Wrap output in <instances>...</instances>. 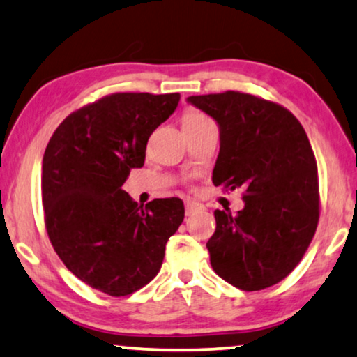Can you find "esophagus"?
Segmentation results:
<instances>
[{
    "mask_svg": "<svg viewBox=\"0 0 357 357\" xmlns=\"http://www.w3.org/2000/svg\"><path fill=\"white\" fill-rule=\"evenodd\" d=\"M202 206L199 202H194V201H186L184 202V208H186V215H191L196 211H199Z\"/></svg>",
    "mask_w": 357,
    "mask_h": 357,
    "instance_id": "obj_1",
    "label": "esophagus"
}]
</instances>
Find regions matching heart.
<instances>
[{
    "mask_svg": "<svg viewBox=\"0 0 357 357\" xmlns=\"http://www.w3.org/2000/svg\"><path fill=\"white\" fill-rule=\"evenodd\" d=\"M211 122L208 119L204 116L202 112L194 111V109H189V111L184 112V116L181 119L183 129H189V127H196V126H202V123Z\"/></svg>",
    "mask_w": 357,
    "mask_h": 357,
    "instance_id": "1",
    "label": "heart"
}]
</instances>
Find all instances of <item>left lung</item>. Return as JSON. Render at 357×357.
Instances as JSON below:
<instances>
[{
    "instance_id": "1",
    "label": "left lung",
    "mask_w": 357,
    "mask_h": 357,
    "mask_svg": "<svg viewBox=\"0 0 357 357\" xmlns=\"http://www.w3.org/2000/svg\"><path fill=\"white\" fill-rule=\"evenodd\" d=\"M220 132L212 183L243 189L238 213L215 211L211 264L241 291L271 287L301 263L320 215L318 171L308 137L292 112L253 94L189 96Z\"/></svg>"
}]
</instances>
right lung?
Listing matches in <instances>:
<instances>
[{"mask_svg": "<svg viewBox=\"0 0 357 357\" xmlns=\"http://www.w3.org/2000/svg\"><path fill=\"white\" fill-rule=\"evenodd\" d=\"M179 93H116L71 112L42 160V204L52 246L89 287L129 296L158 274L184 218L181 199L139 206L122 184L142 168L146 142Z\"/></svg>", "mask_w": 357, "mask_h": 357, "instance_id": "right-lung-1", "label": "right lung"}]
</instances>
